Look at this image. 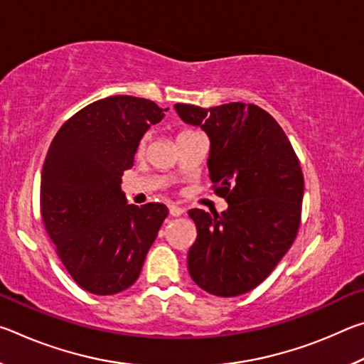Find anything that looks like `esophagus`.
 Wrapping results in <instances>:
<instances>
[{
  "label": "esophagus",
  "instance_id": "obj_1",
  "mask_svg": "<svg viewBox=\"0 0 364 364\" xmlns=\"http://www.w3.org/2000/svg\"><path fill=\"white\" fill-rule=\"evenodd\" d=\"M168 212H170L171 217H181V215L184 213L183 208L181 207H176V205H170L168 207Z\"/></svg>",
  "mask_w": 364,
  "mask_h": 364
}]
</instances>
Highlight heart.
Segmentation results:
<instances>
[{
	"label": "heart",
	"mask_w": 364,
	"mask_h": 364,
	"mask_svg": "<svg viewBox=\"0 0 364 364\" xmlns=\"http://www.w3.org/2000/svg\"><path fill=\"white\" fill-rule=\"evenodd\" d=\"M146 144H147V136H144L143 139L139 141V146H138V152H139V154H143V152H144V149H146Z\"/></svg>",
	"instance_id": "1"
}]
</instances>
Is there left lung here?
I'll use <instances>...</instances> for the list:
<instances>
[{
    "label": "left lung",
    "mask_w": 364,
    "mask_h": 364,
    "mask_svg": "<svg viewBox=\"0 0 364 364\" xmlns=\"http://www.w3.org/2000/svg\"><path fill=\"white\" fill-rule=\"evenodd\" d=\"M175 110L207 133L210 180L228 202L221 215L188 212L197 230L189 274L208 294L236 297L267 279L295 241L304 199L299 159L278 122L255 104Z\"/></svg>",
    "instance_id": "1"
}]
</instances>
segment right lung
Returning a JSON list of instances; mask_svg holds the SVG:
<instances>
[{"label":"right lung","mask_w":364,"mask_h":364,"mask_svg":"<svg viewBox=\"0 0 364 364\" xmlns=\"http://www.w3.org/2000/svg\"><path fill=\"white\" fill-rule=\"evenodd\" d=\"M167 110L143 97H104L70 117L49 146L41 218L72 279L91 294L133 286L167 218L164 204H128L120 188L141 138Z\"/></svg>","instance_id":"obj_1"}]
</instances>
